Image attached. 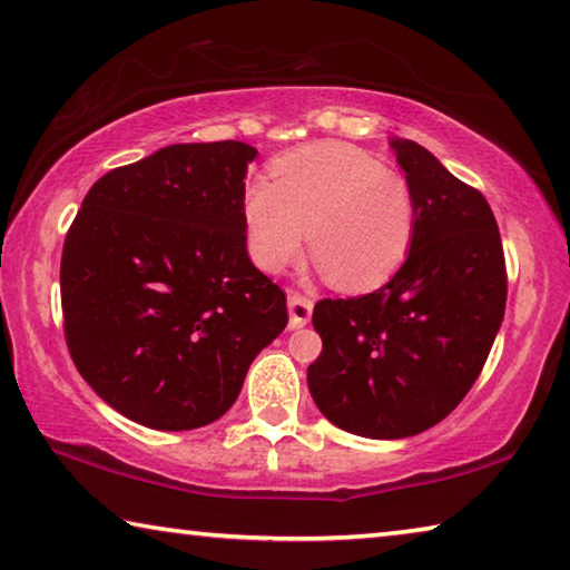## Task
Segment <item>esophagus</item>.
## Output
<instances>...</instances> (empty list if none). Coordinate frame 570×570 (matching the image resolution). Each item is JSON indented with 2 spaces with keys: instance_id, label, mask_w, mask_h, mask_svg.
<instances>
[{
  "instance_id": "34e87169",
  "label": "esophagus",
  "mask_w": 570,
  "mask_h": 570,
  "mask_svg": "<svg viewBox=\"0 0 570 570\" xmlns=\"http://www.w3.org/2000/svg\"><path fill=\"white\" fill-rule=\"evenodd\" d=\"M286 304H288V326H292V330H302V326H306L308 320H312L314 302L312 298H306L304 294L292 292L286 298Z\"/></svg>"
}]
</instances>
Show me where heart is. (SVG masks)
<instances>
[{
  "label": "heart",
  "mask_w": 570,
  "mask_h": 570,
  "mask_svg": "<svg viewBox=\"0 0 570 570\" xmlns=\"http://www.w3.org/2000/svg\"><path fill=\"white\" fill-rule=\"evenodd\" d=\"M272 183L244 190L248 254L264 272H282L308 250L344 292L377 288L404 264L417 208L400 170L350 146L314 142L278 158Z\"/></svg>",
  "instance_id": "1"
}]
</instances>
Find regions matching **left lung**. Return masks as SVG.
<instances>
[{
  "label": "left lung",
  "mask_w": 570,
  "mask_h": 570,
  "mask_svg": "<svg viewBox=\"0 0 570 570\" xmlns=\"http://www.w3.org/2000/svg\"><path fill=\"white\" fill-rule=\"evenodd\" d=\"M417 226L400 272L377 292L322 298V354L306 382L336 428L372 440L430 430L482 372L505 314L508 276L485 196L414 140H392Z\"/></svg>",
  "instance_id": "left-lung-1"
}]
</instances>
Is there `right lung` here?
<instances>
[{"label":"right lung","mask_w":570,"mask_h":570,"mask_svg":"<svg viewBox=\"0 0 570 570\" xmlns=\"http://www.w3.org/2000/svg\"><path fill=\"white\" fill-rule=\"evenodd\" d=\"M254 158L238 140L160 148L105 173L67 230V350L132 422L176 432L218 420L284 332L286 294L246 250Z\"/></svg>","instance_id":"add662e5"}]
</instances>
